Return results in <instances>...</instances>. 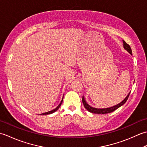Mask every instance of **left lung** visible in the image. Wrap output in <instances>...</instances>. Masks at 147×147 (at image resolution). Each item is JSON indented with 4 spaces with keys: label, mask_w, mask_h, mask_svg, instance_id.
Returning a JSON list of instances; mask_svg holds the SVG:
<instances>
[{
    "label": "left lung",
    "mask_w": 147,
    "mask_h": 147,
    "mask_svg": "<svg viewBox=\"0 0 147 147\" xmlns=\"http://www.w3.org/2000/svg\"><path fill=\"white\" fill-rule=\"evenodd\" d=\"M123 44H124V48L125 49L126 51L129 53V54H132V51H131V49L130 46L127 44V43H126V42H124V40H123ZM129 94H130V92L129 93V94L127 95L126 97L119 104L115 105V106H113V107H109V108H107V109L93 108L87 104L85 101V98H84V97H83V98H82V102H83L84 107H85L86 110L90 112H92V113H93V114H108V113H111V112H112L113 111H115L117 109L120 107L121 106H122L125 104V102L127 101V98H128V97H129Z\"/></svg>",
    "instance_id": "8db88e82"
}]
</instances>
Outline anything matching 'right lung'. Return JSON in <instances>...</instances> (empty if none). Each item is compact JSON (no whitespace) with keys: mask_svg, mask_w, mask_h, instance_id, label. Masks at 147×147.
Masks as SVG:
<instances>
[{"mask_svg":"<svg viewBox=\"0 0 147 147\" xmlns=\"http://www.w3.org/2000/svg\"><path fill=\"white\" fill-rule=\"evenodd\" d=\"M62 100H63V98H62V100H61V102L60 104H59V105L57 106V107H56L55 109H53V110H52L51 111H49V112H45V113H43V114H40V115H47V114H52V113H54V112H55L56 111H57L58 109H59V108L61 107V105L62 103Z\"/></svg>","mask_w":147,"mask_h":147,"instance_id":"obj_1","label":"right lung"}]
</instances>
